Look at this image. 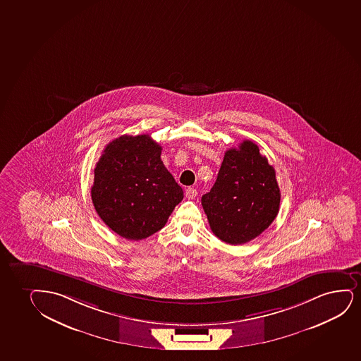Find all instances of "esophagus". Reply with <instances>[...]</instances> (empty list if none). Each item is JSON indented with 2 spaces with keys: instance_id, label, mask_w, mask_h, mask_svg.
I'll list each match as a JSON object with an SVG mask.
<instances>
[{
  "instance_id": "34e87169",
  "label": "esophagus",
  "mask_w": 361,
  "mask_h": 361,
  "mask_svg": "<svg viewBox=\"0 0 361 361\" xmlns=\"http://www.w3.org/2000/svg\"><path fill=\"white\" fill-rule=\"evenodd\" d=\"M185 195H186V198H188V200H193V198H196L197 190L191 188V187H188L186 192H185Z\"/></svg>"
}]
</instances>
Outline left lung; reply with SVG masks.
Here are the masks:
<instances>
[{
	"instance_id": "8db88e82",
	"label": "left lung",
	"mask_w": 361,
	"mask_h": 361,
	"mask_svg": "<svg viewBox=\"0 0 361 361\" xmlns=\"http://www.w3.org/2000/svg\"><path fill=\"white\" fill-rule=\"evenodd\" d=\"M275 169L259 147L245 140L225 152L218 178L202 205L214 235L228 245H243L271 225L280 209Z\"/></svg>"
}]
</instances>
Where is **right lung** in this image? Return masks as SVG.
<instances>
[{
    "instance_id": "obj_1",
    "label": "right lung",
    "mask_w": 361,
    "mask_h": 361,
    "mask_svg": "<svg viewBox=\"0 0 361 361\" xmlns=\"http://www.w3.org/2000/svg\"><path fill=\"white\" fill-rule=\"evenodd\" d=\"M149 135H123L104 148L94 168L91 198L98 216L126 240H143L164 227L183 191Z\"/></svg>"
}]
</instances>
